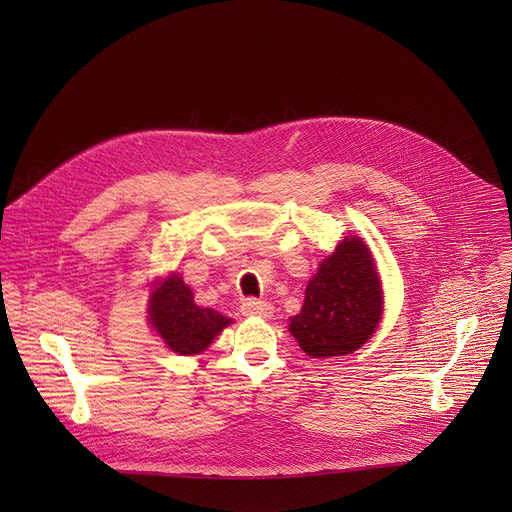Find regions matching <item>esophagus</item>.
<instances>
[{"label":"esophagus","instance_id":"esophagus-1","mask_svg":"<svg viewBox=\"0 0 512 512\" xmlns=\"http://www.w3.org/2000/svg\"><path fill=\"white\" fill-rule=\"evenodd\" d=\"M241 312L245 316H259V318H271L273 316V306L267 304V302H261V300H255V298H249L243 302L241 306Z\"/></svg>","mask_w":512,"mask_h":512}]
</instances>
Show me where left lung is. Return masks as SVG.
<instances>
[{
    "label": "left lung",
    "instance_id": "1",
    "mask_svg": "<svg viewBox=\"0 0 512 512\" xmlns=\"http://www.w3.org/2000/svg\"><path fill=\"white\" fill-rule=\"evenodd\" d=\"M383 314L375 261L358 237H346L306 287L289 332L312 358L350 354L367 342Z\"/></svg>",
    "mask_w": 512,
    "mask_h": 512
}]
</instances>
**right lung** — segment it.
<instances>
[{"label": "right lung", "mask_w": 512, "mask_h": 512, "mask_svg": "<svg viewBox=\"0 0 512 512\" xmlns=\"http://www.w3.org/2000/svg\"><path fill=\"white\" fill-rule=\"evenodd\" d=\"M150 322L168 348L178 354H198L231 324V318L212 308H200L182 277L172 275L152 294Z\"/></svg>", "instance_id": "obj_1"}]
</instances>
